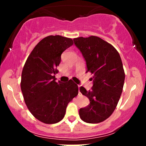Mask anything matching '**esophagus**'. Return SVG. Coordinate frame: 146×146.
<instances>
[{"label": "esophagus", "mask_w": 146, "mask_h": 146, "mask_svg": "<svg viewBox=\"0 0 146 146\" xmlns=\"http://www.w3.org/2000/svg\"><path fill=\"white\" fill-rule=\"evenodd\" d=\"M78 89H79V93H78V94L80 95V86H78Z\"/></svg>", "instance_id": "esophagus-1"}]
</instances>
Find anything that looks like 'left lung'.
<instances>
[{"mask_svg":"<svg viewBox=\"0 0 146 146\" xmlns=\"http://www.w3.org/2000/svg\"><path fill=\"white\" fill-rule=\"evenodd\" d=\"M73 41L86 60V73L93 75L91 89L80 88L90 101L80 109V117L86 123H100L113 114L123 90L125 73L121 57L113 45L98 36L79 37Z\"/></svg>","mask_w":146,"mask_h":146,"instance_id":"left-lung-1","label":"left lung"}]
</instances>
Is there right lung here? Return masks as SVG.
<instances>
[{
	"mask_svg": "<svg viewBox=\"0 0 146 146\" xmlns=\"http://www.w3.org/2000/svg\"><path fill=\"white\" fill-rule=\"evenodd\" d=\"M73 44L71 38L59 35L41 40L31 52L22 71L21 87L25 104L37 119L52 124L61 121L68 104L78 94L72 80L56 82L61 55Z\"/></svg>",
	"mask_w": 146,
	"mask_h": 146,
	"instance_id": "1",
	"label": "right lung"
}]
</instances>
